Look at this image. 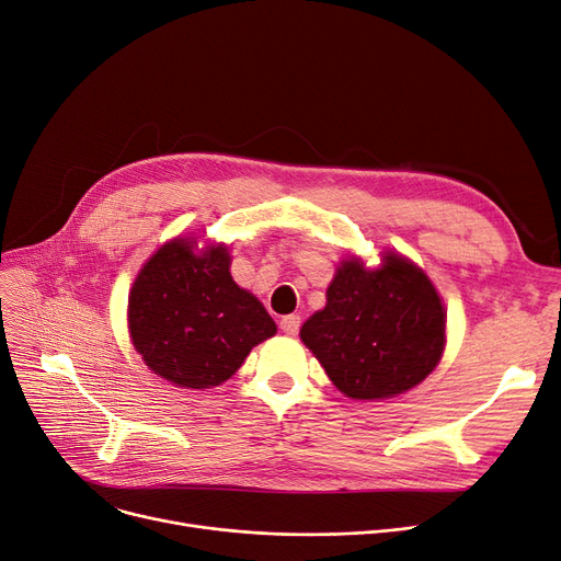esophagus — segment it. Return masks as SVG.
<instances>
[{
  "instance_id": "obj_1",
  "label": "esophagus",
  "mask_w": 561,
  "mask_h": 561,
  "mask_svg": "<svg viewBox=\"0 0 561 561\" xmlns=\"http://www.w3.org/2000/svg\"><path fill=\"white\" fill-rule=\"evenodd\" d=\"M300 325H302V320H300V316H296V313L284 316V318L279 320V328H282V332H284V334H288V336L298 334V332H300Z\"/></svg>"
}]
</instances>
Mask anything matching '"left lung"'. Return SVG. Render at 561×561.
Wrapping results in <instances>:
<instances>
[{
	"label": "left lung",
	"instance_id": "obj_1",
	"mask_svg": "<svg viewBox=\"0 0 561 561\" xmlns=\"http://www.w3.org/2000/svg\"><path fill=\"white\" fill-rule=\"evenodd\" d=\"M300 339L347 398L385 400L414 389L434 370L446 345V313L427 275L411 261L387 254L379 268L366 271L352 259Z\"/></svg>",
	"mask_w": 561,
	"mask_h": 561
}]
</instances>
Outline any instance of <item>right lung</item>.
Here are the masks:
<instances>
[{"instance_id":"right-lung-1","label":"right lung","mask_w":561,"mask_h":561,"mask_svg":"<svg viewBox=\"0 0 561 561\" xmlns=\"http://www.w3.org/2000/svg\"><path fill=\"white\" fill-rule=\"evenodd\" d=\"M134 347L157 375L184 389L222 385L250 350L277 332L263 305L229 275L225 245L165 243L129 293Z\"/></svg>"}]
</instances>
